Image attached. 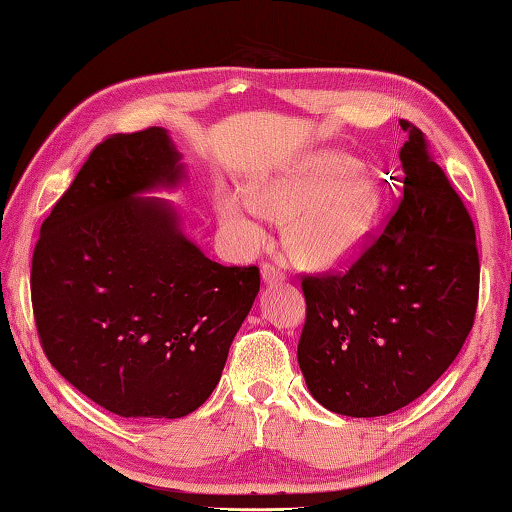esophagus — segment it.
<instances>
[{"mask_svg": "<svg viewBox=\"0 0 512 512\" xmlns=\"http://www.w3.org/2000/svg\"><path fill=\"white\" fill-rule=\"evenodd\" d=\"M262 280H264V284H277V282H284L286 275L280 271V268H275L273 264H264L262 266Z\"/></svg>", "mask_w": 512, "mask_h": 512, "instance_id": "esophagus-1", "label": "esophagus"}]
</instances>
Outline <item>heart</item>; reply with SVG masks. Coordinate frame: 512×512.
Wrapping results in <instances>:
<instances>
[{"label": "heart", "mask_w": 512, "mask_h": 512, "mask_svg": "<svg viewBox=\"0 0 512 512\" xmlns=\"http://www.w3.org/2000/svg\"><path fill=\"white\" fill-rule=\"evenodd\" d=\"M385 206L378 176L333 150L313 152L259 179L248 194L224 190L217 217L241 250L264 248V217L286 224V244L306 268L329 271L349 264L374 232Z\"/></svg>", "instance_id": "b5f03b06"}]
</instances>
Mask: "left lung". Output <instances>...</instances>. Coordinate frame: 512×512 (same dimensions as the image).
Here are the masks:
<instances>
[{
  "instance_id": "8db88e82",
  "label": "left lung",
  "mask_w": 512,
  "mask_h": 512,
  "mask_svg": "<svg viewBox=\"0 0 512 512\" xmlns=\"http://www.w3.org/2000/svg\"><path fill=\"white\" fill-rule=\"evenodd\" d=\"M398 159L396 215L345 275L304 277L306 322L297 362L322 407L356 418L392 414L427 392L457 358L475 322V226L421 129Z\"/></svg>"
}]
</instances>
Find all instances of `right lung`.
I'll return each instance as SVG.
<instances>
[{"mask_svg": "<svg viewBox=\"0 0 512 512\" xmlns=\"http://www.w3.org/2000/svg\"><path fill=\"white\" fill-rule=\"evenodd\" d=\"M170 132L102 141L46 217L31 297L46 358L125 418H181L208 401L259 293V268L221 266L183 232L188 179Z\"/></svg>", "mask_w": 512, "mask_h": 512, "instance_id": "obj_1", "label": "right lung"}]
</instances>
